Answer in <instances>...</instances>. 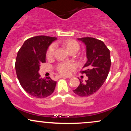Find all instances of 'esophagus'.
Here are the masks:
<instances>
[{
	"instance_id": "34e87169",
	"label": "esophagus",
	"mask_w": 131,
	"mask_h": 131,
	"mask_svg": "<svg viewBox=\"0 0 131 131\" xmlns=\"http://www.w3.org/2000/svg\"><path fill=\"white\" fill-rule=\"evenodd\" d=\"M57 77L58 78H67V77H65V76H57Z\"/></svg>"
}]
</instances>
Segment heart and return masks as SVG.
Masks as SVG:
<instances>
[{"mask_svg":"<svg viewBox=\"0 0 131 131\" xmlns=\"http://www.w3.org/2000/svg\"><path fill=\"white\" fill-rule=\"evenodd\" d=\"M64 46L67 47L69 52L73 50H78L79 49V45L77 42L73 40H68L64 42ZM56 46L54 43L51 44L47 50L46 56L48 58L53 57L55 53ZM75 65L73 63H60L57 66V70L61 74L69 75L74 69Z\"/></svg>","mask_w":131,"mask_h":131,"instance_id":"obj_1","label":"heart"}]
</instances>
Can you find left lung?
Returning <instances> with one entry per match:
<instances>
[{
  "mask_svg": "<svg viewBox=\"0 0 131 131\" xmlns=\"http://www.w3.org/2000/svg\"><path fill=\"white\" fill-rule=\"evenodd\" d=\"M78 40L86 46L88 61L81 73L88 79L85 82L79 79L80 84L73 92L79 97H88L99 91L107 78L112 63L110 53L103 42L97 39L88 37Z\"/></svg>",
  "mask_w": 131,
  "mask_h": 131,
  "instance_id": "left-lung-1",
  "label": "left lung"
}]
</instances>
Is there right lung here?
Segmentation results:
<instances>
[{
    "instance_id": "1",
    "label": "right lung",
    "mask_w": 131,
    "mask_h": 131,
    "mask_svg": "<svg viewBox=\"0 0 131 131\" xmlns=\"http://www.w3.org/2000/svg\"><path fill=\"white\" fill-rule=\"evenodd\" d=\"M57 37L38 36L25 40L16 56L15 70L21 85L28 94L36 98L49 97L55 90L57 82L50 77L40 78V64L46 63L48 47Z\"/></svg>"
}]
</instances>
